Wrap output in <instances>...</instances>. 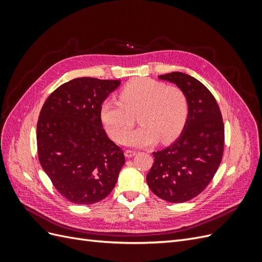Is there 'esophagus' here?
I'll use <instances>...</instances> for the list:
<instances>
[{
    "mask_svg": "<svg viewBox=\"0 0 262 262\" xmlns=\"http://www.w3.org/2000/svg\"><path fill=\"white\" fill-rule=\"evenodd\" d=\"M124 154H125V156L128 157V158H129V157H133L134 155L137 154V150H134V149H126Z\"/></svg>",
    "mask_w": 262,
    "mask_h": 262,
    "instance_id": "esophagus-1",
    "label": "esophagus"
}]
</instances>
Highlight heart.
Listing matches in <instances>:
<instances>
[{"instance_id":"obj_1","label":"heart","mask_w":262,"mask_h":262,"mask_svg":"<svg viewBox=\"0 0 262 262\" xmlns=\"http://www.w3.org/2000/svg\"><path fill=\"white\" fill-rule=\"evenodd\" d=\"M99 115L109 136L122 144L143 146L158 138L163 143H168L177 139L185 128L189 101L177 86L136 77L123 85L119 92V101L106 99L101 102ZM134 115L141 125L128 133Z\"/></svg>"}]
</instances>
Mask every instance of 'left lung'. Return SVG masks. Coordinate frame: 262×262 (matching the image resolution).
<instances>
[{"instance_id":"8db88e82","label":"left lung","mask_w":262,"mask_h":262,"mask_svg":"<svg viewBox=\"0 0 262 262\" xmlns=\"http://www.w3.org/2000/svg\"><path fill=\"white\" fill-rule=\"evenodd\" d=\"M158 77L184 91L189 116L178 140L153 153L146 181L158 198L182 203L199 195L217 171L224 153V122L215 98L196 78L181 72Z\"/></svg>"}]
</instances>
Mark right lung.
Instances as JSON below:
<instances>
[{"mask_svg":"<svg viewBox=\"0 0 262 262\" xmlns=\"http://www.w3.org/2000/svg\"><path fill=\"white\" fill-rule=\"evenodd\" d=\"M117 80L78 77L46 99L37 122L38 158L52 185L75 204L96 203L113 191L125 163L102 128L101 102Z\"/></svg>","mask_w":262,"mask_h":262,"instance_id":"right-lung-1","label":"right lung"}]
</instances>
